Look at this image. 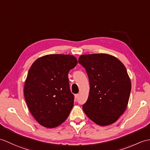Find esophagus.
Segmentation results:
<instances>
[{
    "label": "esophagus",
    "instance_id": "34e87169",
    "mask_svg": "<svg viewBox=\"0 0 150 150\" xmlns=\"http://www.w3.org/2000/svg\"><path fill=\"white\" fill-rule=\"evenodd\" d=\"M79 94H76V95H75V98L76 100L79 98Z\"/></svg>",
    "mask_w": 150,
    "mask_h": 150
}]
</instances>
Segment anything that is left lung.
Masks as SVG:
<instances>
[{"instance_id": "obj_1", "label": "left lung", "mask_w": 150, "mask_h": 150, "mask_svg": "<svg viewBox=\"0 0 150 150\" xmlns=\"http://www.w3.org/2000/svg\"><path fill=\"white\" fill-rule=\"evenodd\" d=\"M79 63L86 69L90 89L82 109L100 126L114 123L126 110L131 91L127 69L119 59L107 54L82 55Z\"/></svg>"}]
</instances>
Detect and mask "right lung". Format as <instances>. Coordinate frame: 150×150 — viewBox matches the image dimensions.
Listing matches in <instances>:
<instances>
[{"label": "right lung", "instance_id": "obj_1", "mask_svg": "<svg viewBox=\"0 0 150 150\" xmlns=\"http://www.w3.org/2000/svg\"><path fill=\"white\" fill-rule=\"evenodd\" d=\"M76 64L74 55L50 54L38 58L30 67L24 96L30 113L42 126L55 128L68 117L74 96L68 74Z\"/></svg>", "mask_w": 150, "mask_h": 150}]
</instances>
